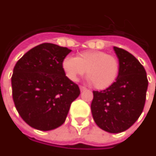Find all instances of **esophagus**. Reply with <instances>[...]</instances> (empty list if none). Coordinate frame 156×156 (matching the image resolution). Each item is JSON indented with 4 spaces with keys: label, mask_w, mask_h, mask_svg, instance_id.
<instances>
[{
    "label": "esophagus",
    "mask_w": 156,
    "mask_h": 156,
    "mask_svg": "<svg viewBox=\"0 0 156 156\" xmlns=\"http://www.w3.org/2000/svg\"><path fill=\"white\" fill-rule=\"evenodd\" d=\"M85 90H87V88H86V87H85L80 86V91H85Z\"/></svg>",
    "instance_id": "1"
}]
</instances>
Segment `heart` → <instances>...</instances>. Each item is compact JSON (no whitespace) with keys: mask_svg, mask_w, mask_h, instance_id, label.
<instances>
[{"mask_svg":"<svg viewBox=\"0 0 156 156\" xmlns=\"http://www.w3.org/2000/svg\"><path fill=\"white\" fill-rule=\"evenodd\" d=\"M62 69L73 82L85 74L95 88L105 90L115 83L119 72V64L113 55L101 51L81 52L78 57L66 56L62 60Z\"/></svg>","mask_w":156,"mask_h":156,"instance_id":"heart-1","label":"heart"}]
</instances>
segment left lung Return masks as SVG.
Here are the masks:
<instances>
[{
  "label": "left lung",
  "mask_w": 156,
  "mask_h": 156,
  "mask_svg": "<svg viewBox=\"0 0 156 156\" xmlns=\"http://www.w3.org/2000/svg\"><path fill=\"white\" fill-rule=\"evenodd\" d=\"M119 72L113 85L93 91L91 110L95 123L110 133L124 132L136 122L146 101L148 80L141 63L125 50L114 46Z\"/></svg>",
  "instance_id": "left-lung-1"
}]
</instances>
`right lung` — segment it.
Returning a JSON list of instances; mask_svg holds the SVG:
<instances>
[{
    "label": "right lung",
    "mask_w": 156,
    "mask_h": 156,
    "mask_svg": "<svg viewBox=\"0 0 156 156\" xmlns=\"http://www.w3.org/2000/svg\"><path fill=\"white\" fill-rule=\"evenodd\" d=\"M71 50L42 43L18 60L11 78L12 95L23 121L41 131L65 123L71 103L80 94L78 86L65 76L62 60Z\"/></svg>",
    "instance_id": "right-lung-1"
}]
</instances>
